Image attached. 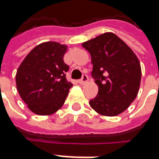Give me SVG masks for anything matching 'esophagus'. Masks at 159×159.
I'll use <instances>...</instances> for the list:
<instances>
[{"mask_svg":"<svg viewBox=\"0 0 159 159\" xmlns=\"http://www.w3.org/2000/svg\"><path fill=\"white\" fill-rule=\"evenodd\" d=\"M88 76H87V75H83V76H82V78L80 80H78V83L81 84H84L85 83H87L88 82Z\"/></svg>","mask_w":159,"mask_h":159,"instance_id":"obj_1","label":"esophagus"}]
</instances>
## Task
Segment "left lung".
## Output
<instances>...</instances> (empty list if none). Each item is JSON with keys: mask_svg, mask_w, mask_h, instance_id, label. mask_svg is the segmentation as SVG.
<instances>
[{"mask_svg": "<svg viewBox=\"0 0 159 159\" xmlns=\"http://www.w3.org/2000/svg\"><path fill=\"white\" fill-rule=\"evenodd\" d=\"M90 52L98 92L90 106L105 116L124 112L137 96L141 82V66L131 48L112 32L84 42Z\"/></svg>", "mask_w": 159, "mask_h": 159, "instance_id": "obj_1", "label": "left lung"}]
</instances>
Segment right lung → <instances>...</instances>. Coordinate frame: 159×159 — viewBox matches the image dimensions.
<instances>
[{
  "mask_svg": "<svg viewBox=\"0 0 159 159\" xmlns=\"http://www.w3.org/2000/svg\"><path fill=\"white\" fill-rule=\"evenodd\" d=\"M67 47L45 42L30 51L16 75L20 96L31 112L50 115L62 107L72 84L66 79L69 67L63 57Z\"/></svg>",
  "mask_w": 159,
  "mask_h": 159,
  "instance_id": "obj_1",
  "label": "right lung"
}]
</instances>
